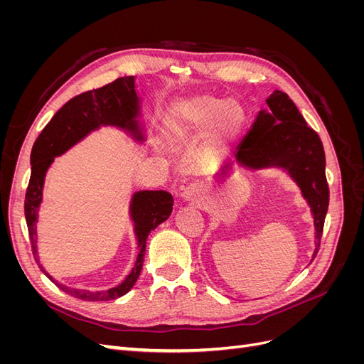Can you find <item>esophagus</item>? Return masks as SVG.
Returning a JSON list of instances; mask_svg holds the SVG:
<instances>
[{
  "instance_id": "esophagus-1",
  "label": "esophagus",
  "mask_w": 364,
  "mask_h": 364,
  "mask_svg": "<svg viewBox=\"0 0 364 364\" xmlns=\"http://www.w3.org/2000/svg\"><path fill=\"white\" fill-rule=\"evenodd\" d=\"M203 191L199 183H188L181 190V197L183 202H197L202 197Z\"/></svg>"
}]
</instances>
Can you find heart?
Instances as JSON below:
<instances>
[{"mask_svg":"<svg viewBox=\"0 0 364 364\" xmlns=\"http://www.w3.org/2000/svg\"><path fill=\"white\" fill-rule=\"evenodd\" d=\"M243 109L234 100L196 95L176 102L167 115V127L178 136L200 134L214 126L220 138L235 136L243 126Z\"/></svg>","mask_w":364,"mask_h":364,"instance_id":"1","label":"heart"}]
</instances>
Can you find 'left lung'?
Instances as JSON below:
<instances>
[{
	"instance_id": "1",
	"label": "left lung",
	"mask_w": 364,
	"mask_h": 364,
	"mask_svg": "<svg viewBox=\"0 0 364 364\" xmlns=\"http://www.w3.org/2000/svg\"><path fill=\"white\" fill-rule=\"evenodd\" d=\"M266 103L267 111L258 112L247 135L237 147L234 159L226 161L215 173V178H223L235 165L249 170L274 167L287 171L311 208L316 228L314 259L321 247L329 205L322 141L308 127L287 94L274 91Z\"/></svg>"
}]
</instances>
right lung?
Wrapping results in <instances>:
<instances>
[{"instance_id": "1", "label": "right lung", "mask_w": 364, "mask_h": 364, "mask_svg": "<svg viewBox=\"0 0 364 364\" xmlns=\"http://www.w3.org/2000/svg\"><path fill=\"white\" fill-rule=\"evenodd\" d=\"M139 98L135 90V77H119L115 82L94 91H87L75 95L68 103H65L59 111L54 114L50 123L43 127L38 136L35 146L31 149L30 164L31 176L28 188L26 193V222L28 228L31 252L36 262L39 264L38 255V211L42 202V190L46 182V174L54 158L63 155L77 142L82 141L91 132L100 129L102 126H114L127 134L135 141L142 142L146 139L142 134V126L139 123ZM173 211V196L167 191H136L130 200V218L134 222L135 235L138 241V257L135 266L124 281L117 287L102 291H90L82 289H71L67 285L54 281L50 274L41 270L58 285V287L77 299L83 301H111L124 296L134 287L144 262L146 241L150 230L158 228L170 217Z\"/></svg>"}]
</instances>
